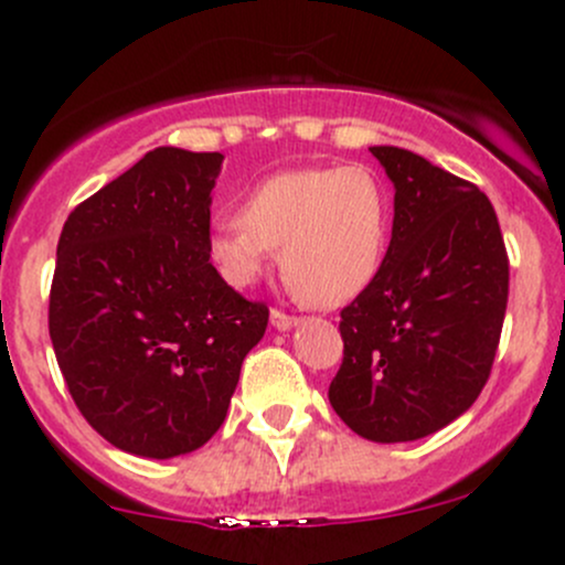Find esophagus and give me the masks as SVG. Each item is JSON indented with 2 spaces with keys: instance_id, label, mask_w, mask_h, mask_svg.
Returning <instances> with one entry per match:
<instances>
[{
  "instance_id": "esophagus-1",
  "label": "esophagus",
  "mask_w": 565,
  "mask_h": 565,
  "mask_svg": "<svg viewBox=\"0 0 565 565\" xmlns=\"http://www.w3.org/2000/svg\"><path fill=\"white\" fill-rule=\"evenodd\" d=\"M270 323H274L276 329H281V332H287V329H291L297 323V316L284 313V310L274 308V310H270Z\"/></svg>"
}]
</instances>
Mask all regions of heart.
<instances>
[{
    "label": "heart",
    "mask_w": 565,
    "mask_h": 565,
    "mask_svg": "<svg viewBox=\"0 0 565 565\" xmlns=\"http://www.w3.org/2000/svg\"><path fill=\"white\" fill-rule=\"evenodd\" d=\"M391 201L369 167L289 170L263 180L238 217L215 223L210 257L231 287H249L270 249L302 302L337 308L372 281L385 257Z\"/></svg>",
    "instance_id": "b5f03b06"
}]
</instances>
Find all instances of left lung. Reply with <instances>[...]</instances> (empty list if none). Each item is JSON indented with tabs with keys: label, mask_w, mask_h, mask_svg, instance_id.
Listing matches in <instances>:
<instances>
[{
	"label": "left lung",
	"mask_w": 565,
	"mask_h": 565,
	"mask_svg": "<svg viewBox=\"0 0 565 565\" xmlns=\"http://www.w3.org/2000/svg\"><path fill=\"white\" fill-rule=\"evenodd\" d=\"M395 185L391 246L340 310L342 364L329 401L377 444L417 440L476 404L489 382L510 260L489 196L395 146L369 148Z\"/></svg>",
	"instance_id": "left-lung-1"
}]
</instances>
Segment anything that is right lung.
I'll list each match as a JSON object with an SVG mask.
<instances>
[{
	"mask_svg": "<svg viewBox=\"0 0 565 565\" xmlns=\"http://www.w3.org/2000/svg\"><path fill=\"white\" fill-rule=\"evenodd\" d=\"M223 153L157 148L71 212L50 340L82 417L116 449L170 459L217 433L268 327L210 263Z\"/></svg>",
	"mask_w": 565,
	"mask_h": 565,
	"instance_id": "1",
	"label": "right lung"
}]
</instances>
